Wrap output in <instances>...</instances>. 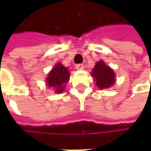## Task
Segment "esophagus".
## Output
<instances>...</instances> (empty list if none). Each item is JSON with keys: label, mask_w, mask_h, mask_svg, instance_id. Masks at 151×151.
Returning <instances> with one entry per match:
<instances>
[{"label": "esophagus", "mask_w": 151, "mask_h": 151, "mask_svg": "<svg viewBox=\"0 0 151 151\" xmlns=\"http://www.w3.org/2000/svg\"><path fill=\"white\" fill-rule=\"evenodd\" d=\"M76 68L77 70H81L84 69V65H82V64H78V65H76Z\"/></svg>", "instance_id": "obj_1"}]
</instances>
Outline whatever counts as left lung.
<instances>
[{"mask_svg":"<svg viewBox=\"0 0 151 151\" xmlns=\"http://www.w3.org/2000/svg\"><path fill=\"white\" fill-rule=\"evenodd\" d=\"M91 76L95 77L96 86L100 89L108 88L115 82V74L103 61H99L92 70Z\"/></svg>","mask_w":151,"mask_h":151,"instance_id":"1","label":"left lung"}]
</instances>
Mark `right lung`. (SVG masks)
<instances>
[{
    "label": "right lung",
    "mask_w": 151,
    "mask_h": 151,
    "mask_svg": "<svg viewBox=\"0 0 151 151\" xmlns=\"http://www.w3.org/2000/svg\"><path fill=\"white\" fill-rule=\"evenodd\" d=\"M69 78L70 72L67 68L61 65L60 63H58L50 72L46 81L49 86L54 87L55 92L60 93L64 91V85L68 82Z\"/></svg>",
    "instance_id": "obj_1"
}]
</instances>
